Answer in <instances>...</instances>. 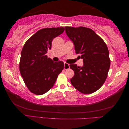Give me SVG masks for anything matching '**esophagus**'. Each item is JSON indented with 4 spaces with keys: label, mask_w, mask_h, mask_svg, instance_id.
Returning <instances> with one entry per match:
<instances>
[{
    "label": "esophagus",
    "mask_w": 129,
    "mask_h": 129,
    "mask_svg": "<svg viewBox=\"0 0 129 129\" xmlns=\"http://www.w3.org/2000/svg\"><path fill=\"white\" fill-rule=\"evenodd\" d=\"M69 68V64L66 63V62H64V69H68Z\"/></svg>",
    "instance_id": "obj_1"
}]
</instances>
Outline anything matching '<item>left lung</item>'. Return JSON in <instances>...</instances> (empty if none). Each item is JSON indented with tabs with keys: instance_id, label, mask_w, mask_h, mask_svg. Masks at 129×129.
<instances>
[{
	"instance_id": "obj_1",
	"label": "left lung",
	"mask_w": 129,
	"mask_h": 129,
	"mask_svg": "<svg viewBox=\"0 0 129 129\" xmlns=\"http://www.w3.org/2000/svg\"><path fill=\"white\" fill-rule=\"evenodd\" d=\"M67 36L74 43L75 53L83 60L82 67L70 64L74 72L71 79L73 87L85 94L96 91L105 82L110 66L107 45L90 28L66 27Z\"/></svg>"
}]
</instances>
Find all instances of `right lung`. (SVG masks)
Listing matches in <instances>:
<instances>
[{"mask_svg": "<svg viewBox=\"0 0 129 129\" xmlns=\"http://www.w3.org/2000/svg\"><path fill=\"white\" fill-rule=\"evenodd\" d=\"M64 30L63 27L41 29L23 47L19 70L27 87L34 94L41 95L48 91L64 68L63 62H54L46 55L53 40Z\"/></svg>", "mask_w": 129, "mask_h": 129, "instance_id": "right-lung-1", "label": "right lung"}]
</instances>
